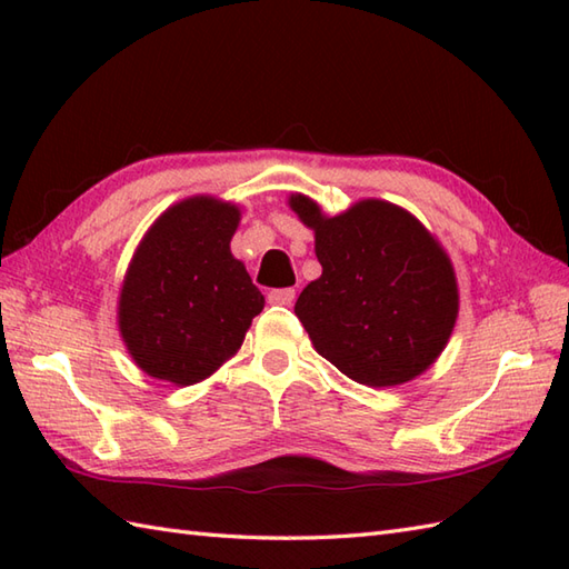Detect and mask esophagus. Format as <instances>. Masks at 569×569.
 <instances>
[{
    "label": "esophagus",
    "mask_w": 569,
    "mask_h": 569,
    "mask_svg": "<svg viewBox=\"0 0 569 569\" xmlns=\"http://www.w3.org/2000/svg\"><path fill=\"white\" fill-rule=\"evenodd\" d=\"M293 300H296L293 288H276V291L269 293L271 306H293Z\"/></svg>",
    "instance_id": "obj_1"
}]
</instances>
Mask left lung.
<instances>
[{
	"mask_svg": "<svg viewBox=\"0 0 569 569\" xmlns=\"http://www.w3.org/2000/svg\"><path fill=\"white\" fill-rule=\"evenodd\" d=\"M288 204L316 232L322 266L296 303L316 352L371 389L428 371L459 312L455 266L435 234L408 210L377 198L335 217L303 192Z\"/></svg>",
	"mask_w": 569,
	"mask_h": 569,
	"instance_id": "1",
	"label": "left lung"
}]
</instances>
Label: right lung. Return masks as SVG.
<instances>
[{
  "mask_svg": "<svg viewBox=\"0 0 569 569\" xmlns=\"http://www.w3.org/2000/svg\"><path fill=\"white\" fill-rule=\"evenodd\" d=\"M234 202L192 196L161 212L129 261L117 325L134 365L153 379L192 386L244 342L263 296L232 257Z\"/></svg>",
  "mask_w": 569,
  "mask_h": 569,
  "instance_id": "obj_1",
  "label": "right lung"
}]
</instances>
